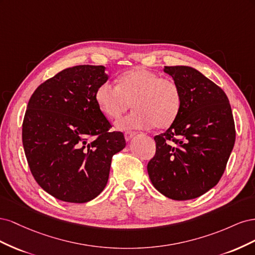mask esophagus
<instances>
[{
    "label": "esophagus",
    "mask_w": 255,
    "mask_h": 255,
    "mask_svg": "<svg viewBox=\"0 0 255 255\" xmlns=\"http://www.w3.org/2000/svg\"><path fill=\"white\" fill-rule=\"evenodd\" d=\"M134 136H135V133H134V132H127V133L125 134V138H126L127 141H129Z\"/></svg>",
    "instance_id": "obj_1"
}]
</instances>
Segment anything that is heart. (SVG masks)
I'll list each match as a JSON object with an SVG mask.
<instances>
[{
    "mask_svg": "<svg viewBox=\"0 0 255 255\" xmlns=\"http://www.w3.org/2000/svg\"><path fill=\"white\" fill-rule=\"evenodd\" d=\"M118 86L102 83L96 90V102L110 119H119L133 104L135 111L117 122L118 129H158L170 127L182 106L181 89L174 81L163 79L148 69L136 67L122 73Z\"/></svg>",
    "mask_w": 255,
    "mask_h": 255,
    "instance_id": "obj_1",
    "label": "heart"
}]
</instances>
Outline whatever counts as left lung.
<instances>
[{
    "instance_id": "1",
    "label": "left lung",
    "mask_w": 255,
    "mask_h": 255,
    "mask_svg": "<svg viewBox=\"0 0 255 255\" xmlns=\"http://www.w3.org/2000/svg\"><path fill=\"white\" fill-rule=\"evenodd\" d=\"M164 72L179 85L182 106L170 128L154 137L156 152L146 168L160 194L183 201L217 185L235 143V125L225 91L197 69L166 66Z\"/></svg>"
}]
</instances>
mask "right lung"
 Listing matches in <instances>:
<instances>
[{
  "label": "right lung",
  "instance_id": "1",
  "mask_svg": "<svg viewBox=\"0 0 255 255\" xmlns=\"http://www.w3.org/2000/svg\"><path fill=\"white\" fill-rule=\"evenodd\" d=\"M109 80L104 66L65 69L38 86L22 126L27 163L39 186L58 200L85 203L109 181L113 155L126 146L121 132L96 102V90Z\"/></svg>",
  "mask_w": 255,
  "mask_h": 255
}]
</instances>
